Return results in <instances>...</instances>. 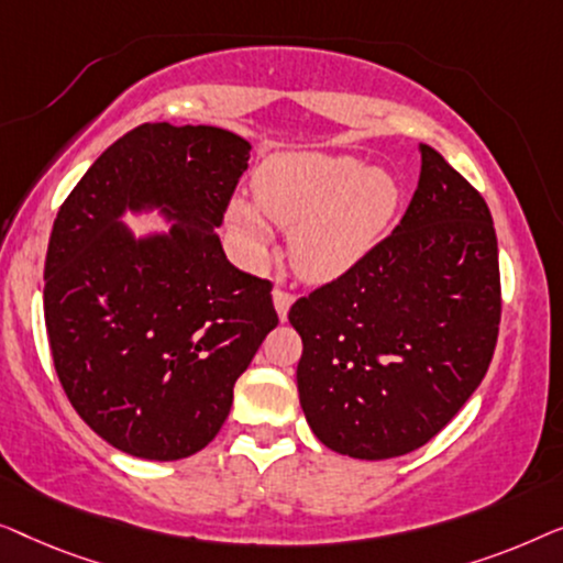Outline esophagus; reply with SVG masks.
Wrapping results in <instances>:
<instances>
[{
    "mask_svg": "<svg viewBox=\"0 0 563 563\" xmlns=\"http://www.w3.org/2000/svg\"><path fill=\"white\" fill-rule=\"evenodd\" d=\"M273 303H275V311H278V316H280V321H285V319H288V311L292 306V292L283 290V288H275L273 290Z\"/></svg>",
    "mask_w": 563,
    "mask_h": 563,
    "instance_id": "34e87169",
    "label": "esophagus"
}]
</instances>
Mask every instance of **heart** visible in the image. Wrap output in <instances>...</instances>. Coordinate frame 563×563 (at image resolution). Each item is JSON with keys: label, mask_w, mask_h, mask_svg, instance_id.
Returning <instances> with one entry per match:
<instances>
[{"label": "heart", "mask_w": 563, "mask_h": 563, "mask_svg": "<svg viewBox=\"0 0 563 563\" xmlns=\"http://www.w3.org/2000/svg\"><path fill=\"white\" fill-rule=\"evenodd\" d=\"M255 201L234 199L229 227L250 265L273 252V224L292 227L290 265L300 278H344L383 240L400 206L393 173L367 168L354 155L280 153L267 157L252 178Z\"/></svg>", "instance_id": "heart-1"}]
</instances>
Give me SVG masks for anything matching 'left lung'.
<instances>
[{"instance_id":"left-lung-1","label":"left lung","mask_w":563,"mask_h":563,"mask_svg":"<svg viewBox=\"0 0 563 563\" xmlns=\"http://www.w3.org/2000/svg\"><path fill=\"white\" fill-rule=\"evenodd\" d=\"M421 150V178L393 234L292 303L303 339L298 398L323 446L393 459L431 441L477 390L500 327V265L482 196Z\"/></svg>"}]
</instances>
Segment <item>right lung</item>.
Here are the masks:
<instances>
[{
  "label": "right lung",
  "instance_id": "1",
  "mask_svg": "<svg viewBox=\"0 0 563 563\" xmlns=\"http://www.w3.org/2000/svg\"><path fill=\"white\" fill-rule=\"evenodd\" d=\"M250 150L221 126L140 124L55 219L43 290L55 372L76 413L124 454L201 451L278 327L273 285L236 271L217 236ZM126 210H157L172 229L134 235Z\"/></svg>",
  "mask_w": 563,
  "mask_h": 563
}]
</instances>
